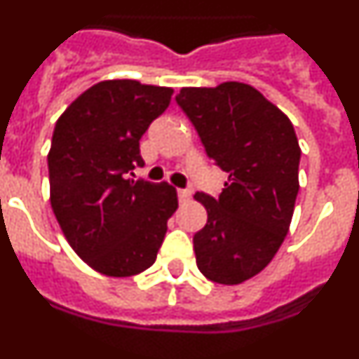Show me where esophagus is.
<instances>
[{
  "label": "esophagus",
  "instance_id": "obj_1",
  "mask_svg": "<svg viewBox=\"0 0 359 359\" xmlns=\"http://www.w3.org/2000/svg\"><path fill=\"white\" fill-rule=\"evenodd\" d=\"M177 195H179L180 203H186V201L191 197V191H189V189H177Z\"/></svg>",
  "mask_w": 359,
  "mask_h": 359
}]
</instances>
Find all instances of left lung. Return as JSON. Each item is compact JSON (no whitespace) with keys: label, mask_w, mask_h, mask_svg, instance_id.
Listing matches in <instances>:
<instances>
[{"label":"left lung","mask_w":359,"mask_h":359,"mask_svg":"<svg viewBox=\"0 0 359 359\" xmlns=\"http://www.w3.org/2000/svg\"><path fill=\"white\" fill-rule=\"evenodd\" d=\"M208 156L228 182L217 198L197 194L208 221L194 236L197 266L210 281L239 285L277 254L299 191L301 149L283 111L248 83L184 87L175 96Z\"/></svg>","instance_id":"obj_1"}]
</instances>
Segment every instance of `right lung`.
<instances>
[{
  "label": "right lung",
  "mask_w": 359,
  "mask_h": 359,
  "mask_svg": "<svg viewBox=\"0 0 359 359\" xmlns=\"http://www.w3.org/2000/svg\"><path fill=\"white\" fill-rule=\"evenodd\" d=\"M171 95L170 87L107 80L56 122L47 156L50 204L69 245L96 272L128 277L155 263L177 191L129 175L144 165L140 138Z\"/></svg>",
  "instance_id": "1"
}]
</instances>
